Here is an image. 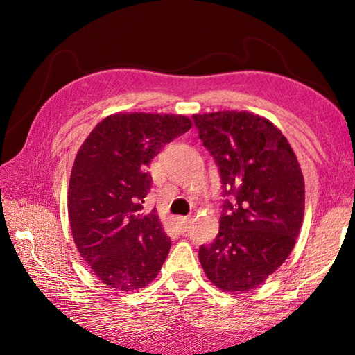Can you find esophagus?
Returning <instances> with one entry per match:
<instances>
[{"label":"esophagus","mask_w":355,"mask_h":355,"mask_svg":"<svg viewBox=\"0 0 355 355\" xmlns=\"http://www.w3.org/2000/svg\"><path fill=\"white\" fill-rule=\"evenodd\" d=\"M177 225H178L180 232H186L187 229L191 227V218H187V216L177 218Z\"/></svg>","instance_id":"34e87169"}]
</instances>
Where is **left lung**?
I'll return each mask as SVG.
<instances>
[{"label":"left lung","mask_w":355,"mask_h":355,"mask_svg":"<svg viewBox=\"0 0 355 355\" xmlns=\"http://www.w3.org/2000/svg\"><path fill=\"white\" fill-rule=\"evenodd\" d=\"M200 139L220 168V232L200 262L216 288L259 286L288 258L302 227L305 183L281 130L248 111L193 114Z\"/></svg>","instance_id":"obj_1"}]
</instances>
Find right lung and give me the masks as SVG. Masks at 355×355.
I'll return each instance as SVG.
<instances>
[{
	"label": "right lung",
	"mask_w": 355,
	"mask_h": 355,
	"mask_svg": "<svg viewBox=\"0 0 355 355\" xmlns=\"http://www.w3.org/2000/svg\"><path fill=\"white\" fill-rule=\"evenodd\" d=\"M192 120L180 114L116 112L94 126L74 158L69 220L79 254L110 288H145L168 258L155 210L143 212L150 160Z\"/></svg>",
	"instance_id": "obj_1"
}]
</instances>
